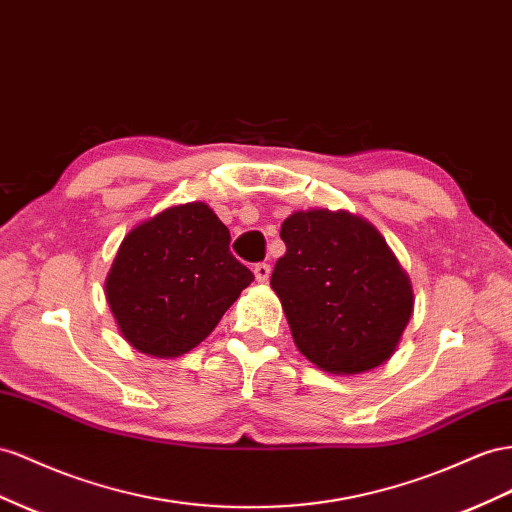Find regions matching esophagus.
Instances as JSON below:
<instances>
[{
	"label": "esophagus",
	"instance_id": "obj_1",
	"mask_svg": "<svg viewBox=\"0 0 512 512\" xmlns=\"http://www.w3.org/2000/svg\"><path fill=\"white\" fill-rule=\"evenodd\" d=\"M254 275L258 282H267L269 275H271V265L269 262H258V265L254 267Z\"/></svg>",
	"mask_w": 512,
	"mask_h": 512
}]
</instances>
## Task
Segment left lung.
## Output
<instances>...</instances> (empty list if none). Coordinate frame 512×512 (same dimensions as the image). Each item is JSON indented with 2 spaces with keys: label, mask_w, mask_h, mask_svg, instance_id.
Returning a JSON list of instances; mask_svg holds the SVG:
<instances>
[{
  "label": "left lung",
  "mask_w": 512,
  "mask_h": 512,
  "mask_svg": "<svg viewBox=\"0 0 512 512\" xmlns=\"http://www.w3.org/2000/svg\"><path fill=\"white\" fill-rule=\"evenodd\" d=\"M286 254L271 288L297 349L331 375L388 362L413 312L409 275L366 219L347 211H297L284 219Z\"/></svg>",
  "instance_id": "1"
}]
</instances>
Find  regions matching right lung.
I'll return each instance as SVG.
<instances>
[{
    "instance_id": "right-lung-1",
    "label": "right lung",
    "mask_w": 512,
    "mask_h": 512,
    "mask_svg": "<svg viewBox=\"0 0 512 512\" xmlns=\"http://www.w3.org/2000/svg\"><path fill=\"white\" fill-rule=\"evenodd\" d=\"M228 245V228L204 202L170 206L135 226L105 280L124 340L155 357L198 347L254 280Z\"/></svg>"
}]
</instances>
